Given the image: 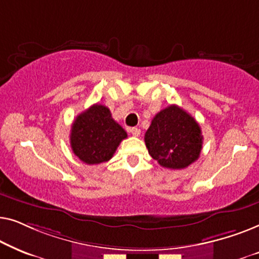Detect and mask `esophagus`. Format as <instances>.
Segmentation results:
<instances>
[{
    "label": "esophagus",
    "mask_w": 259,
    "mask_h": 259,
    "mask_svg": "<svg viewBox=\"0 0 259 259\" xmlns=\"http://www.w3.org/2000/svg\"><path fill=\"white\" fill-rule=\"evenodd\" d=\"M130 132L132 133L133 137H139L140 136V130L138 128V127H132V128L130 130Z\"/></svg>",
    "instance_id": "1"
}]
</instances>
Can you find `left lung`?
<instances>
[{"instance_id": "8db88e82", "label": "left lung", "mask_w": 259, "mask_h": 259, "mask_svg": "<svg viewBox=\"0 0 259 259\" xmlns=\"http://www.w3.org/2000/svg\"><path fill=\"white\" fill-rule=\"evenodd\" d=\"M145 144L151 157L162 167L182 169L199 158L203 136L193 116L171 105L152 119Z\"/></svg>"}]
</instances>
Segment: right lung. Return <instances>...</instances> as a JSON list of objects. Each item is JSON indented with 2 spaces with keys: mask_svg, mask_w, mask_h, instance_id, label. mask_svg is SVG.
Listing matches in <instances>:
<instances>
[{
  "mask_svg": "<svg viewBox=\"0 0 259 259\" xmlns=\"http://www.w3.org/2000/svg\"><path fill=\"white\" fill-rule=\"evenodd\" d=\"M127 133L104 105L95 104L80 113L70 130L74 154L87 165L108 161Z\"/></svg>",
  "mask_w": 259,
  "mask_h": 259,
  "instance_id": "1",
  "label": "right lung"
}]
</instances>
